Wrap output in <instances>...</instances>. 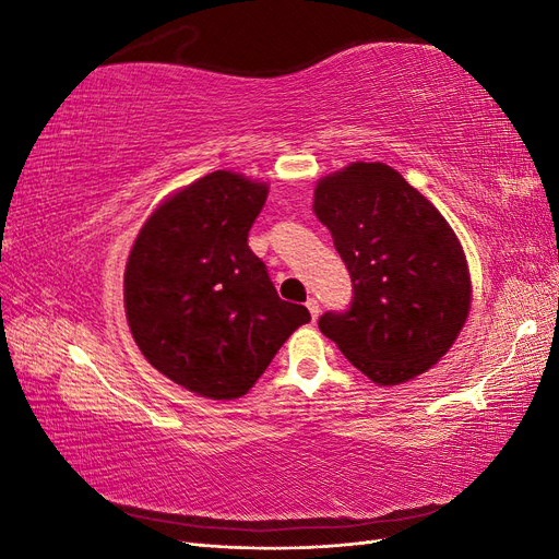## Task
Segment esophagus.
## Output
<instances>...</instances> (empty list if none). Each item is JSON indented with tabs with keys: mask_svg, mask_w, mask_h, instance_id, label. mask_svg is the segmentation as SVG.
Instances as JSON below:
<instances>
[{
	"mask_svg": "<svg viewBox=\"0 0 559 559\" xmlns=\"http://www.w3.org/2000/svg\"><path fill=\"white\" fill-rule=\"evenodd\" d=\"M306 308L310 310V317H312V321H317V317H319V302H317L314 298H308V302H306Z\"/></svg>",
	"mask_w": 559,
	"mask_h": 559,
	"instance_id": "1",
	"label": "esophagus"
}]
</instances>
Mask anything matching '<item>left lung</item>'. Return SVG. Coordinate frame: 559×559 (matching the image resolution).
<instances>
[{
    "label": "left lung",
    "mask_w": 559,
    "mask_h": 559,
    "mask_svg": "<svg viewBox=\"0 0 559 559\" xmlns=\"http://www.w3.org/2000/svg\"><path fill=\"white\" fill-rule=\"evenodd\" d=\"M314 214L345 261L354 300L319 331L380 386L427 373L471 312L464 247L445 216L384 163H349L314 186Z\"/></svg>",
    "instance_id": "8db88e82"
}]
</instances>
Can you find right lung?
I'll list each match as a JSON object with an SVG mask.
<instances>
[{
    "mask_svg": "<svg viewBox=\"0 0 559 559\" xmlns=\"http://www.w3.org/2000/svg\"><path fill=\"white\" fill-rule=\"evenodd\" d=\"M267 183L216 170L167 195L130 249L123 300L146 361L189 392L233 401L308 324L247 245Z\"/></svg>",
    "mask_w": 559,
    "mask_h": 559,
    "instance_id": "add662e5",
    "label": "right lung"
}]
</instances>
